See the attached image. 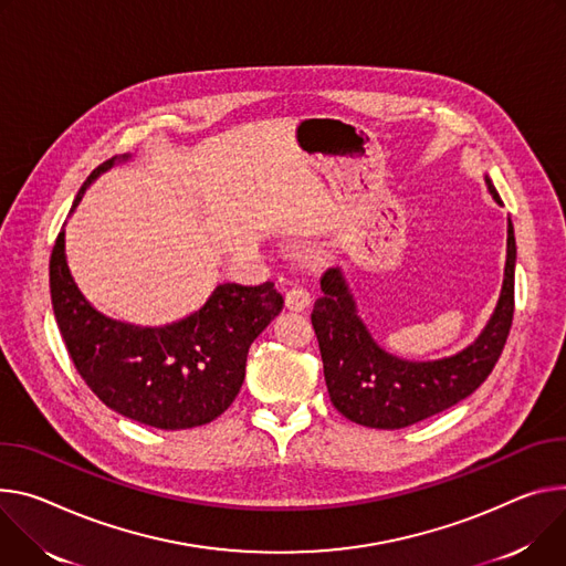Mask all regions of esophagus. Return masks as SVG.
Masks as SVG:
<instances>
[{
	"mask_svg": "<svg viewBox=\"0 0 566 566\" xmlns=\"http://www.w3.org/2000/svg\"><path fill=\"white\" fill-rule=\"evenodd\" d=\"M284 302H286V310H291V312H304L306 306L312 304V293L306 291L304 286L295 284V286H291V289L286 291Z\"/></svg>",
	"mask_w": 566,
	"mask_h": 566,
	"instance_id": "esophagus-1",
	"label": "esophagus"
}]
</instances>
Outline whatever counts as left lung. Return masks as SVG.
<instances>
[{
  "label": "left lung",
  "mask_w": 566,
  "mask_h": 566,
  "mask_svg": "<svg viewBox=\"0 0 566 566\" xmlns=\"http://www.w3.org/2000/svg\"><path fill=\"white\" fill-rule=\"evenodd\" d=\"M490 193L501 202L494 185ZM515 230L507 221V260L492 321L474 345L429 364L386 354L356 316L354 300L336 269L321 277L312 325L318 336L329 399L347 420L370 429H403L470 397L492 373L515 316Z\"/></svg>",
  "instance_id": "left-lung-1"
}]
</instances>
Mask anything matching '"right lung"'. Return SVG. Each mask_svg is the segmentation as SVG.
<instances>
[{"label": "right lung", "instance_id": "1", "mask_svg": "<svg viewBox=\"0 0 566 566\" xmlns=\"http://www.w3.org/2000/svg\"><path fill=\"white\" fill-rule=\"evenodd\" d=\"M115 158L96 167L85 187ZM54 316L76 373L119 416L165 431L217 420L230 408L245 377L252 340L282 312L273 282L221 284L202 310L167 327H133L94 312L76 289L61 230L49 260Z\"/></svg>", "mask_w": 566, "mask_h": 566}]
</instances>
